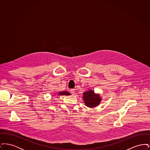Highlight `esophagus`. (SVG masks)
I'll return each instance as SVG.
<instances>
[{
  "label": "esophagus",
  "instance_id": "1",
  "mask_svg": "<svg viewBox=\"0 0 150 150\" xmlns=\"http://www.w3.org/2000/svg\"><path fill=\"white\" fill-rule=\"evenodd\" d=\"M70 93H71L72 95H74L75 94V89H70Z\"/></svg>",
  "mask_w": 150,
  "mask_h": 150
}]
</instances>
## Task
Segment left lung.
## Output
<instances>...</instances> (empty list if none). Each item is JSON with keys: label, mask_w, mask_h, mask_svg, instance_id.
Instances as JSON below:
<instances>
[{"label": "left lung", "mask_w": 150, "mask_h": 150, "mask_svg": "<svg viewBox=\"0 0 150 150\" xmlns=\"http://www.w3.org/2000/svg\"><path fill=\"white\" fill-rule=\"evenodd\" d=\"M83 98L86 106L92 108L98 106L102 100L98 94H96L91 89L83 93Z\"/></svg>", "instance_id": "left-lung-1"}]
</instances>
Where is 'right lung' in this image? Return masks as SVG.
Listing matches in <instances>:
<instances>
[{"instance_id": "right-lung-1", "label": "right lung", "mask_w": 150, "mask_h": 150, "mask_svg": "<svg viewBox=\"0 0 150 150\" xmlns=\"http://www.w3.org/2000/svg\"><path fill=\"white\" fill-rule=\"evenodd\" d=\"M58 94L59 96H62V95H70L71 94H70L67 91H62V92H59Z\"/></svg>"}]
</instances>
